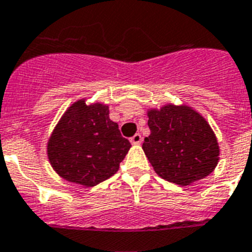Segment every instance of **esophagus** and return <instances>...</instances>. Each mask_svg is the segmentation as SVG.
Instances as JSON below:
<instances>
[{"mask_svg":"<svg viewBox=\"0 0 252 252\" xmlns=\"http://www.w3.org/2000/svg\"><path fill=\"white\" fill-rule=\"evenodd\" d=\"M130 143L132 144H141L142 143V135L139 134V133H137V134H134L130 138Z\"/></svg>","mask_w":252,"mask_h":252,"instance_id":"34e87169","label":"esophagus"}]
</instances>
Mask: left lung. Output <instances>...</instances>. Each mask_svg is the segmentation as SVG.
I'll return each mask as SVG.
<instances>
[{
	"label": "left lung",
	"mask_w": 252,
	"mask_h": 252,
	"mask_svg": "<svg viewBox=\"0 0 252 252\" xmlns=\"http://www.w3.org/2000/svg\"><path fill=\"white\" fill-rule=\"evenodd\" d=\"M151 134L143 148L159 178L187 187L214 171L220 144L205 118L185 104L147 109Z\"/></svg>",
	"instance_id": "left-lung-1"
}]
</instances>
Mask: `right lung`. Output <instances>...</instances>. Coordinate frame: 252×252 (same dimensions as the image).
Segmentation results:
<instances>
[{
    "label": "right lung",
    "instance_id": "add662e5",
    "mask_svg": "<svg viewBox=\"0 0 252 252\" xmlns=\"http://www.w3.org/2000/svg\"><path fill=\"white\" fill-rule=\"evenodd\" d=\"M86 101L82 97L63 113L48 139L47 155L61 178L91 188L117 174L130 143L109 118V105Z\"/></svg>",
    "mask_w": 252,
    "mask_h": 252
}]
</instances>
